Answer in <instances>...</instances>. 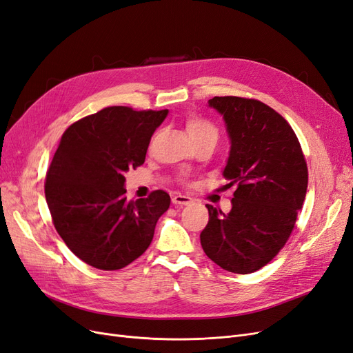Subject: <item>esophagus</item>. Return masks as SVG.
Masks as SVG:
<instances>
[{
	"label": "esophagus",
	"instance_id": "34e87169",
	"mask_svg": "<svg viewBox=\"0 0 353 353\" xmlns=\"http://www.w3.org/2000/svg\"><path fill=\"white\" fill-rule=\"evenodd\" d=\"M172 203L175 205H188L192 203V199L188 196H182V194H175V196H172Z\"/></svg>",
	"mask_w": 353,
	"mask_h": 353
}]
</instances>
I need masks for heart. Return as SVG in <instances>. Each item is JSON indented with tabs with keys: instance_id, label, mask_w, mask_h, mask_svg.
<instances>
[{
	"instance_id": "heart-1",
	"label": "heart",
	"mask_w": 353,
	"mask_h": 353,
	"mask_svg": "<svg viewBox=\"0 0 353 353\" xmlns=\"http://www.w3.org/2000/svg\"><path fill=\"white\" fill-rule=\"evenodd\" d=\"M185 128H187V132H188V136H190L192 143H197V141L205 140V139L217 140L216 127L205 119H201V118H197V117L188 118Z\"/></svg>"
}]
</instances>
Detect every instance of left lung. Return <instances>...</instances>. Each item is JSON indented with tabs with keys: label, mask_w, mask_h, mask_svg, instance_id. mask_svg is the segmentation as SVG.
Wrapping results in <instances>:
<instances>
[{
	"label": "left lung",
	"mask_w": 353,
	"mask_h": 353,
	"mask_svg": "<svg viewBox=\"0 0 353 353\" xmlns=\"http://www.w3.org/2000/svg\"><path fill=\"white\" fill-rule=\"evenodd\" d=\"M209 106L225 121L230 150L223 176L236 190L228 214L205 205L200 242L222 269L247 274L270 263L292 234L307 194V162L292 127L265 103L214 96Z\"/></svg>",
	"instance_id": "1"
}]
</instances>
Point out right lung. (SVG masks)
I'll return each instance as SVG.
<instances>
[{"label": "right lung", "instance_id": "1", "mask_svg": "<svg viewBox=\"0 0 353 353\" xmlns=\"http://www.w3.org/2000/svg\"><path fill=\"white\" fill-rule=\"evenodd\" d=\"M168 115L109 106L70 125L46 172L45 197L59 236L80 260L118 270L149 248L169 194L127 200L128 169L144 163L150 139Z\"/></svg>", "mask_w": 353, "mask_h": 353}]
</instances>
